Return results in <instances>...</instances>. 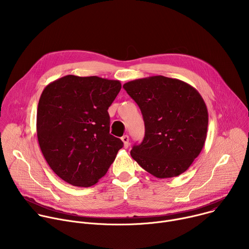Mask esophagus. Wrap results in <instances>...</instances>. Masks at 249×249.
Here are the masks:
<instances>
[{
	"instance_id": "esophagus-1",
	"label": "esophagus",
	"mask_w": 249,
	"mask_h": 249,
	"mask_svg": "<svg viewBox=\"0 0 249 249\" xmlns=\"http://www.w3.org/2000/svg\"><path fill=\"white\" fill-rule=\"evenodd\" d=\"M121 140H122L123 144H124V148L127 149V148L129 147V145H130V143H129V137H128L127 135H125V136H123V137L121 138Z\"/></svg>"
}]
</instances>
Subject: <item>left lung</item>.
I'll use <instances>...</instances> for the list:
<instances>
[{"instance_id":"obj_1","label":"left lung","mask_w":249,"mask_h":249,"mask_svg":"<svg viewBox=\"0 0 249 249\" xmlns=\"http://www.w3.org/2000/svg\"><path fill=\"white\" fill-rule=\"evenodd\" d=\"M124 89L139 105L145 137L131 157L158 178L178 176L200 155L207 138L208 109L189 84L163 76L138 79Z\"/></svg>"}]
</instances>
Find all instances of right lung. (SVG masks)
Instances as JSON below:
<instances>
[{"label": "right lung", "mask_w": 249, "mask_h": 249, "mask_svg": "<svg viewBox=\"0 0 249 249\" xmlns=\"http://www.w3.org/2000/svg\"><path fill=\"white\" fill-rule=\"evenodd\" d=\"M120 89L119 81L74 75L43 89L36 115L38 143L51 169L67 183L94 185L123 147L109 134L107 111Z\"/></svg>", "instance_id": "obj_1"}]
</instances>
